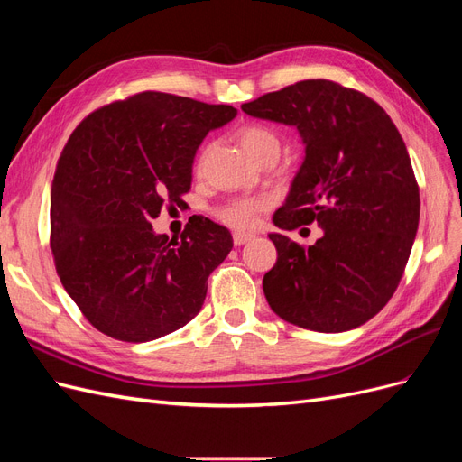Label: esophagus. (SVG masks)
<instances>
[{
  "mask_svg": "<svg viewBox=\"0 0 462 462\" xmlns=\"http://www.w3.org/2000/svg\"><path fill=\"white\" fill-rule=\"evenodd\" d=\"M253 233H241V231H235L233 233V243H235V246H241V245H245V243H248V241H253Z\"/></svg>",
  "mask_w": 462,
  "mask_h": 462,
  "instance_id": "1",
  "label": "esophagus"
}]
</instances>
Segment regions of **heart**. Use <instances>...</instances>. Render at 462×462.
Instances as JSON below:
<instances>
[{
	"mask_svg": "<svg viewBox=\"0 0 462 462\" xmlns=\"http://www.w3.org/2000/svg\"><path fill=\"white\" fill-rule=\"evenodd\" d=\"M239 143L250 160H256L265 153L279 156V138L273 131L262 125H248L239 131ZM265 208L263 200L258 199H239L221 209L219 217L235 229H250L258 223V214Z\"/></svg>",
	"mask_w": 462,
	"mask_h": 462,
	"instance_id": "heart-1",
	"label": "heart"
}]
</instances>
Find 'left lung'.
<instances>
[{
  "instance_id": "1",
  "label": "left lung",
  "mask_w": 462,
  "mask_h": 462,
  "mask_svg": "<svg viewBox=\"0 0 462 462\" xmlns=\"http://www.w3.org/2000/svg\"><path fill=\"white\" fill-rule=\"evenodd\" d=\"M250 117L295 127L304 158L275 227L318 223L304 248L270 233L277 262L263 295L289 324L339 333L366 324L401 282L420 219V194L407 146L385 111L337 82L300 80L243 104Z\"/></svg>"
}]
</instances>
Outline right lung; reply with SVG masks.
<instances>
[{"instance_id": "add662e5", "label": "right lung", "mask_w": 462, "mask_h": 462, "mask_svg": "<svg viewBox=\"0 0 462 462\" xmlns=\"http://www.w3.org/2000/svg\"><path fill=\"white\" fill-rule=\"evenodd\" d=\"M236 109L163 92L94 111L73 131L51 183V253L67 295L109 337L146 343L202 309L231 233L194 216L179 239L152 227L189 192L204 136Z\"/></svg>"}]
</instances>
